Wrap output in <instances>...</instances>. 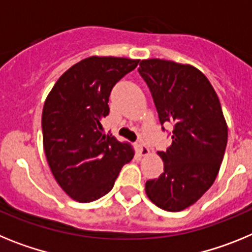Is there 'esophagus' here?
<instances>
[{"label": "esophagus", "mask_w": 252, "mask_h": 252, "mask_svg": "<svg viewBox=\"0 0 252 252\" xmlns=\"http://www.w3.org/2000/svg\"><path fill=\"white\" fill-rule=\"evenodd\" d=\"M136 149L137 151H139L140 155H142V157H146V155H149V153H150L149 148L145 145V142L141 141V140L136 142Z\"/></svg>", "instance_id": "1"}]
</instances>
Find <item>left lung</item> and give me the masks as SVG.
I'll list each match as a JSON object with an SVG mask.
<instances>
[{"instance_id":"obj_1","label":"left lung","mask_w":252,"mask_h":252,"mask_svg":"<svg viewBox=\"0 0 252 252\" xmlns=\"http://www.w3.org/2000/svg\"><path fill=\"white\" fill-rule=\"evenodd\" d=\"M162 131L173 125L171 145L159 151L164 173L148 180L149 199L169 212L192 206L211 188L223 160L227 125L217 93L192 65L170 60L140 62Z\"/></svg>"}]
</instances>
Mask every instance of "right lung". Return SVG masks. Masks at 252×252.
Listing matches in <instances>:
<instances>
[{"label":"right lung","mask_w":252,"mask_h":252,"mask_svg":"<svg viewBox=\"0 0 252 252\" xmlns=\"http://www.w3.org/2000/svg\"><path fill=\"white\" fill-rule=\"evenodd\" d=\"M139 60L91 57L69 68L44 103L41 128L50 170L64 192L78 202H93L113 188L133 151L101 121L110 113L115 84L136 68Z\"/></svg>","instance_id":"1"}]
</instances>
